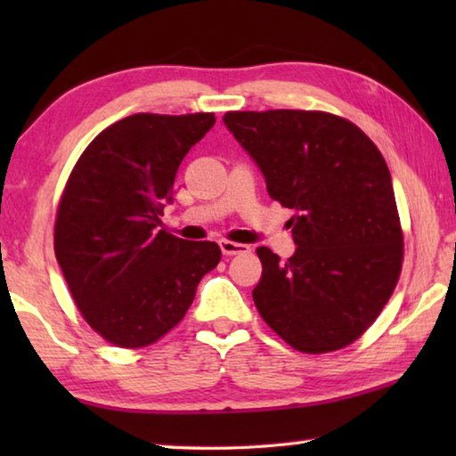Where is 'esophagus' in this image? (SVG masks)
<instances>
[{"label":"esophagus","instance_id":"34e87169","mask_svg":"<svg viewBox=\"0 0 456 456\" xmlns=\"http://www.w3.org/2000/svg\"><path fill=\"white\" fill-rule=\"evenodd\" d=\"M219 247H221V253H223V256H237V253H245V251H249V245L235 243V241H227V239H221V241H219Z\"/></svg>","mask_w":456,"mask_h":456}]
</instances>
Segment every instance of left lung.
<instances>
[{
	"instance_id": "8db88e82",
	"label": "left lung",
	"mask_w": 456,
	"mask_h": 456,
	"mask_svg": "<svg viewBox=\"0 0 456 456\" xmlns=\"http://www.w3.org/2000/svg\"><path fill=\"white\" fill-rule=\"evenodd\" d=\"M223 122L259 167L269 197L293 209L296 253L259 247L261 318L291 348L323 354L372 326L403 267L395 189L376 144L328 112H227Z\"/></svg>"
}]
</instances>
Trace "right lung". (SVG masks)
Here are the masks:
<instances>
[{"instance_id": "obj_1", "label": "right lung", "mask_w": 456, "mask_h": 456, "mask_svg": "<svg viewBox=\"0 0 456 456\" xmlns=\"http://www.w3.org/2000/svg\"><path fill=\"white\" fill-rule=\"evenodd\" d=\"M213 125L211 112L133 114L102 130L68 179L53 249L84 320L108 342H157L219 264L217 243L160 229L184 154Z\"/></svg>"}]
</instances>
